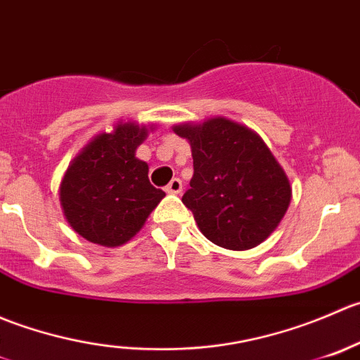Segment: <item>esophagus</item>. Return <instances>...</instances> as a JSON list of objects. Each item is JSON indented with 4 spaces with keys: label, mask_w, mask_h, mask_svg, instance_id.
I'll return each instance as SVG.
<instances>
[{
    "label": "esophagus",
    "mask_w": 360,
    "mask_h": 360,
    "mask_svg": "<svg viewBox=\"0 0 360 360\" xmlns=\"http://www.w3.org/2000/svg\"><path fill=\"white\" fill-rule=\"evenodd\" d=\"M166 192H168V194H180V192H181V180L180 179H173L168 185H166Z\"/></svg>",
    "instance_id": "obj_1"
}]
</instances>
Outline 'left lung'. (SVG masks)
Masks as SVG:
<instances>
[{
  "label": "left lung",
  "mask_w": 360,
  "mask_h": 360,
  "mask_svg": "<svg viewBox=\"0 0 360 360\" xmlns=\"http://www.w3.org/2000/svg\"><path fill=\"white\" fill-rule=\"evenodd\" d=\"M194 159L181 202L212 243L248 250L262 243L290 205L289 179L252 129L219 117L201 126H175Z\"/></svg>",
  "instance_id": "obj_1"
}]
</instances>
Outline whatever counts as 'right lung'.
Masks as SVG:
<instances>
[{
    "mask_svg": "<svg viewBox=\"0 0 360 360\" xmlns=\"http://www.w3.org/2000/svg\"><path fill=\"white\" fill-rule=\"evenodd\" d=\"M145 136L147 127L119 124L94 138L68 168L60 206L68 224L91 243H126L166 195L148 180L147 162L134 158Z\"/></svg>",
    "mask_w": 360,
    "mask_h": 360,
    "instance_id": "obj_1",
    "label": "right lung"
}]
</instances>
